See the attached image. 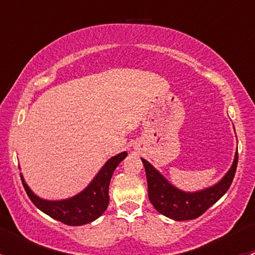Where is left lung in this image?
<instances>
[{
	"label": "left lung",
	"instance_id": "1",
	"mask_svg": "<svg viewBox=\"0 0 255 255\" xmlns=\"http://www.w3.org/2000/svg\"><path fill=\"white\" fill-rule=\"evenodd\" d=\"M142 161L145 168L149 201L154 208L171 220L186 221L200 217L228 191L237 169L238 151H236L230 170L217 184L194 192L177 189L149 161L143 158Z\"/></svg>",
	"mask_w": 255,
	"mask_h": 255
}]
</instances>
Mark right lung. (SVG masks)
I'll return each instance as SVG.
<instances>
[{"mask_svg":"<svg viewBox=\"0 0 255 255\" xmlns=\"http://www.w3.org/2000/svg\"><path fill=\"white\" fill-rule=\"evenodd\" d=\"M127 156V151L112 156L100 169L89 185L75 196L65 200H44L30 190L20 173V179L30 201L54 220L68 226H81L97 220L106 211L110 202L109 186L113 171Z\"/></svg>","mask_w":255,"mask_h":255,"instance_id":"add662e5","label":"right lung"}]
</instances>
